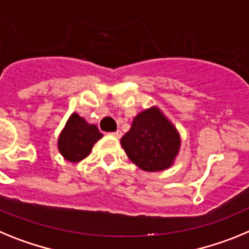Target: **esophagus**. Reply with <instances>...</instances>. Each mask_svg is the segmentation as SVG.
<instances>
[{
	"instance_id": "obj_1",
	"label": "esophagus",
	"mask_w": 249,
	"mask_h": 249,
	"mask_svg": "<svg viewBox=\"0 0 249 249\" xmlns=\"http://www.w3.org/2000/svg\"><path fill=\"white\" fill-rule=\"evenodd\" d=\"M111 135L116 139H120L122 138V131H115V133H111Z\"/></svg>"
}]
</instances>
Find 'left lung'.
<instances>
[{
  "mask_svg": "<svg viewBox=\"0 0 249 249\" xmlns=\"http://www.w3.org/2000/svg\"><path fill=\"white\" fill-rule=\"evenodd\" d=\"M127 158L145 172H161L174 164L181 146L176 125L157 105L142 110L120 140Z\"/></svg>",
  "mask_w": 249,
  "mask_h": 249,
  "instance_id": "left-lung-1",
  "label": "left lung"
}]
</instances>
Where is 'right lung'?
Masks as SVG:
<instances>
[{
  "label": "right lung",
  "instance_id": "add662e5",
  "mask_svg": "<svg viewBox=\"0 0 249 249\" xmlns=\"http://www.w3.org/2000/svg\"><path fill=\"white\" fill-rule=\"evenodd\" d=\"M103 138L95 124H90L84 118L72 112L69 116L57 139V149L65 160L77 163L88 157L92 146Z\"/></svg>",
  "mask_w": 249,
  "mask_h": 249
}]
</instances>
